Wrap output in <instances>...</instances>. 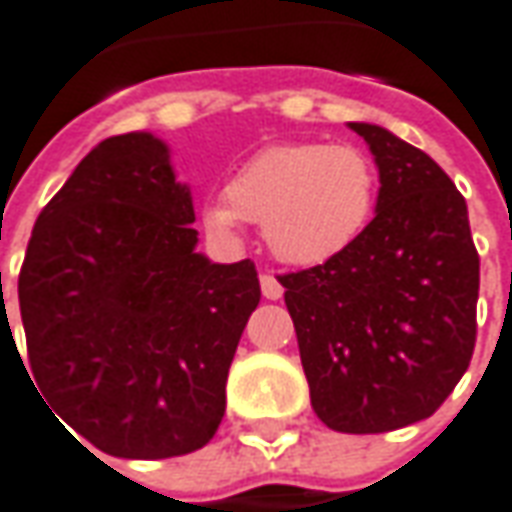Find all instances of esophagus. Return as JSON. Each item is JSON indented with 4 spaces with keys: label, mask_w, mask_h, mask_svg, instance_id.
Listing matches in <instances>:
<instances>
[{
    "label": "esophagus",
    "mask_w": 512,
    "mask_h": 512,
    "mask_svg": "<svg viewBox=\"0 0 512 512\" xmlns=\"http://www.w3.org/2000/svg\"><path fill=\"white\" fill-rule=\"evenodd\" d=\"M259 284H262V296L270 298V301H279L284 296V287H281V281L273 273H262Z\"/></svg>",
    "instance_id": "esophagus-1"
}]
</instances>
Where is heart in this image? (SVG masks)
Masks as SVG:
<instances>
[{
    "mask_svg": "<svg viewBox=\"0 0 512 512\" xmlns=\"http://www.w3.org/2000/svg\"><path fill=\"white\" fill-rule=\"evenodd\" d=\"M380 171L352 143L284 140L250 154L225 185V200L202 208V228L233 242L242 222L262 225L270 253L312 267L355 248L377 214Z\"/></svg>",
    "mask_w": 512,
    "mask_h": 512,
    "instance_id": "obj_1",
    "label": "heart"
}]
</instances>
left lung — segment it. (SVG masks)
<instances>
[{
  "instance_id": "8db88e82",
  "label": "left lung",
  "mask_w": 512,
  "mask_h": 512,
  "mask_svg": "<svg viewBox=\"0 0 512 512\" xmlns=\"http://www.w3.org/2000/svg\"><path fill=\"white\" fill-rule=\"evenodd\" d=\"M377 214L338 259L281 273L321 423L383 434L431 417L471 366L479 253L465 197L431 157L372 123Z\"/></svg>"
}]
</instances>
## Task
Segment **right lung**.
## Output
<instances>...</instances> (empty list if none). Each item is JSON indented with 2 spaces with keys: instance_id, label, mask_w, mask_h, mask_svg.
<instances>
[{
  "instance_id": "obj_1",
  "label": "right lung",
  "mask_w": 512,
  "mask_h": 512,
  "mask_svg": "<svg viewBox=\"0 0 512 512\" xmlns=\"http://www.w3.org/2000/svg\"><path fill=\"white\" fill-rule=\"evenodd\" d=\"M191 222L166 146L129 132L78 163L27 242L19 310L33 389L109 456L191 454L222 423L262 290L250 259L194 253Z\"/></svg>"
}]
</instances>
